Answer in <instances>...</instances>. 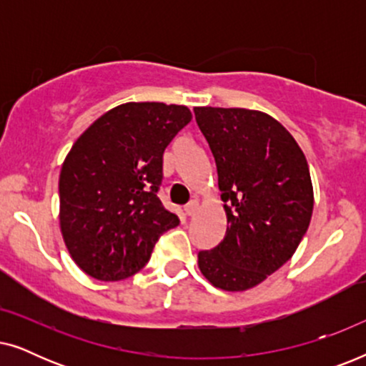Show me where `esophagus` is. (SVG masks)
<instances>
[{"instance_id": "1", "label": "esophagus", "mask_w": 366, "mask_h": 366, "mask_svg": "<svg viewBox=\"0 0 366 366\" xmlns=\"http://www.w3.org/2000/svg\"><path fill=\"white\" fill-rule=\"evenodd\" d=\"M197 209H198L197 199H192L188 204H184V214H187V217H193V214L197 213Z\"/></svg>"}]
</instances>
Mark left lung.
<instances>
[{
    "instance_id": "8db88e82",
    "label": "left lung",
    "mask_w": 366,
    "mask_h": 366,
    "mask_svg": "<svg viewBox=\"0 0 366 366\" xmlns=\"http://www.w3.org/2000/svg\"><path fill=\"white\" fill-rule=\"evenodd\" d=\"M217 163L227 233L198 253L204 278L227 292L257 287L293 257L313 212L307 158L269 114L244 108H194Z\"/></svg>"
}]
</instances>
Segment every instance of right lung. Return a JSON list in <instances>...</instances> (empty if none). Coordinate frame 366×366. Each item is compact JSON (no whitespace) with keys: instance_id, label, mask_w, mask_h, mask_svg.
<instances>
[{"instance_id":"1","label":"right lung","mask_w":366,"mask_h":366,"mask_svg":"<svg viewBox=\"0 0 366 366\" xmlns=\"http://www.w3.org/2000/svg\"><path fill=\"white\" fill-rule=\"evenodd\" d=\"M192 122L182 104L124 103L73 144L59 174V224L74 263L117 282L139 272L179 219L158 198L163 153Z\"/></svg>"}]
</instances>
